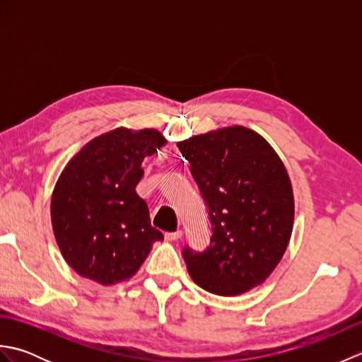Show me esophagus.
I'll list each match as a JSON object with an SVG mask.
<instances>
[{"mask_svg": "<svg viewBox=\"0 0 362 362\" xmlns=\"http://www.w3.org/2000/svg\"><path fill=\"white\" fill-rule=\"evenodd\" d=\"M182 238V230H175V232H166L165 233V240L166 241H175Z\"/></svg>", "mask_w": 362, "mask_h": 362, "instance_id": "34e87169", "label": "esophagus"}]
</instances>
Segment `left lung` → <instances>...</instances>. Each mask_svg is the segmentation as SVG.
Here are the masks:
<instances>
[{
	"label": "left lung",
	"instance_id": "left-lung-1",
	"mask_svg": "<svg viewBox=\"0 0 362 362\" xmlns=\"http://www.w3.org/2000/svg\"><path fill=\"white\" fill-rule=\"evenodd\" d=\"M179 149L209 209L210 245L183 247L191 279L216 296H240L280 263L294 226L286 168L255 130L232 126L194 135Z\"/></svg>",
	"mask_w": 362,
	"mask_h": 362
}]
</instances>
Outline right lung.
Instances as JSON below:
<instances>
[{"instance_id":"1","label":"right lung","mask_w":362,"mask_h":362,"mask_svg":"<svg viewBox=\"0 0 362 362\" xmlns=\"http://www.w3.org/2000/svg\"><path fill=\"white\" fill-rule=\"evenodd\" d=\"M165 144L156 129L118 127L68 161L52 191L51 222L65 261L81 276L104 286L124 281L163 240L135 187L144 157Z\"/></svg>"}]
</instances>
